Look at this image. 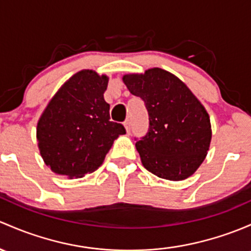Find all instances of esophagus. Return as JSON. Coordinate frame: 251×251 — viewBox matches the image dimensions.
Masks as SVG:
<instances>
[{"label": "esophagus", "mask_w": 251, "mask_h": 251, "mask_svg": "<svg viewBox=\"0 0 251 251\" xmlns=\"http://www.w3.org/2000/svg\"><path fill=\"white\" fill-rule=\"evenodd\" d=\"M124 125H125L126 132L130 133V131H131V121H130V120H126V121H125V124H124Z\"/></svg>", "instance_id": "34e87169"}]
</instances>
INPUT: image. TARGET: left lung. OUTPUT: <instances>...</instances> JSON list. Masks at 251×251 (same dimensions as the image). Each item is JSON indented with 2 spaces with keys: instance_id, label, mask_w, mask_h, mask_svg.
<instances>
[{
  "instance_id": "8db88e82",
  "label": "left lung",
  "mask_w": 251,
  "mask_h": 251,
  "mask_svg": "<svg viewBox=\"0 0 251 251\" xmlns=\"http://www.w3.org/2000/svg\"><path fill=\"white\" fill-rule=\"evenodd\" d=\"M128 91L141 97L149 114V130L137 141L144 168L159 178L184 180L204 161L212 141L210 119L185 83L162 70L123 77Z\"/></svg>"
}]
</instances>
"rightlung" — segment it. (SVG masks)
Here are the masks:
<instances>
[{
    "label": "right lung",
    "mask_w": 251,
    "mask_h": 251,
    "mask_svg": "<svg viewBox=\"0 0 251 251\" xmlns=\"http://www.w3.org/2000/svg\"><path fill=\"white\" fill-rule=\"evenodd\" d=\"M107 75L81 70L68 79L50 100L37 124L41 156L50 170L70 179L81 178L103 163L120 134L104 101Z\"/></svg>",
    "instance_id": "obj_1"
}]
</instances>
